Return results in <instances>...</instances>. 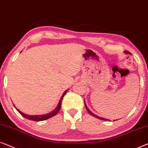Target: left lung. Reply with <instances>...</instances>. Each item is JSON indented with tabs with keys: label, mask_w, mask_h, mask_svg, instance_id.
<instances>
[{
	"label": "left lung",
	"mask_w": 148,
	"mask_h": 148,
	"mask_svg": "<svg viewBox=\"0 0 148 148\" xmlns=\"http://www.w3.org/2000/svg\"><path fill=\"white\" fill-rule=\"evenodd\" d=\"M128 52H129V51H125V53H128ZM84 105H85V107H86V111H88V113L89 114H90V115H91L93 116H95V117H96V118L99 119H101V120H103V121H109V119H105V118L101 117V116H98V115H95V113H93L90 110L88 109V107H87L86 105V103H85V101H84Z\"/></svg>",
	"instance_id": "left-lung-1"
}]
</instances>
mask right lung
I'll list each match as a JSON object with an SVG mask.
<instances>
[{"label":"right lung","mask_w":148,"mask_h":148,"mask_svg":"<svg viewBox=\"0 0 148 148\" xmlns=\"http://www.w3.org/2000/svg\"><path fill=\"white\" fill-rule=\"evenodd\" d=\"M67 92H68V90H66L65 92L63 93V95H62L61 99H60V100L59 103H58V105L57 106V107H56V109L53 110V111H51L50 113L44 114V115H27V114H25V113H23V112L21 111L20 110H18V109H16V107H15V106H14V104H13V105H14V107L16 108V109L17 110V111L18 112V113H19L23 116H24L25 118L27 119L32 120V121H44V120L47 119H49V118L52 117V116H55L56 114H57L58 112H59L60 108H61L62 99H63L64 95H65L66 93H67Z\"/></svg>","instance_id":"add662e5"}]
</instances>
